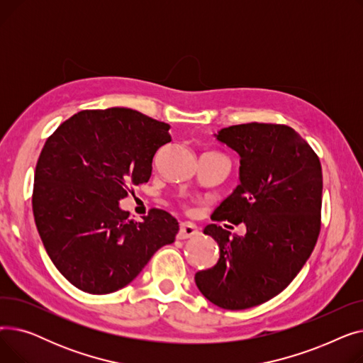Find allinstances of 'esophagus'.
I'll use <instances>...</instances> for the list:
<instances>
[{"label":"esophagus","instance_id":"1","mask_svg":"<svg viewBox=\"0 0 363 363\" xmlns=\"http://www.w3.org/2000/svg\"><path fill=\"white\" fill-rule=\"evenodd\" d=\"M194 235H199V228L191 222H182L179 223V231L177 234L178 240H186Z\"/></svg>","mask_w":363,"mask_h":363}]
</instances>
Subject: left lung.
Wrapping results in <instances>:
<instances>
[{"instance_id": "8db88e82", "label": "left lung", "mask_w": 363, "mask_h": 363, "mask_svg": "<svg viewBox=\"0 0 363 363\" xmlns=\"http://www.w3.org/2000/svg\"><path fill=\"white\" fill-rule=\"evenodd\" d=\"M216 137L240 155L241 184L212 220L244 223L247 234L230 237L218 223L207 225L204 234L215 238L220 255L194 279L208 301L241 311L287 289L312 255L320 231L322 167L287 125H234Z\"/></svg>"}]
</instances>
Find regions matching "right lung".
I'll return each mask as SVG.
<instances>
[{
    "mask_svg": "<svg viewBox=\"0 0 363 363\" xmlns=\"http://www.w3.org/2000/svg\"><path fill=\"white\" fill-rule=\"evenodd\" d=\"M170 125L113 107L82 110L57 128L35 169L32 211L45 250L60 274L89 294H108L135 278L178 220L152 207L129 219L119 200L151 177L156 151L172 141Z\"/></svg>",
    "mask_w": 363,
    "mask_h": 363,
    "instance_id": "right-lung-1",
    "label": "right lung"
}]
</instances>
